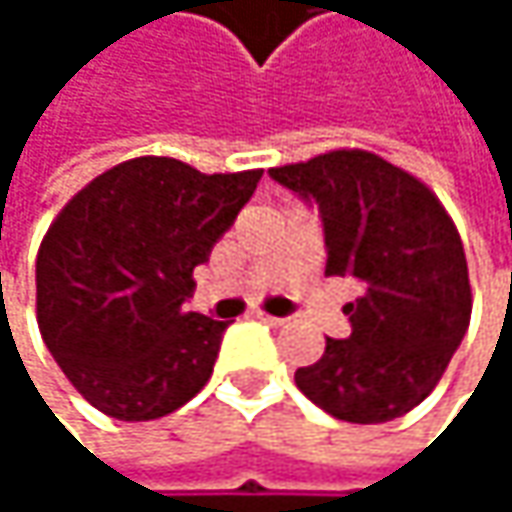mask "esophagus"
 Returning <instances> with one entry per match:
<instances>
[{
	"instance_id": "34e87169",
	"label": "esophagus",
	"mask_w": 512,
	"mask_h": 512,
	"mask_svg": "<svg viewBox=\"0 0 512 512\" xmlns=\"http://www.w3.org/2000/svg\"><path fill=\"white\" fill-rule=\"evenodd\" d=\"M255 317L260 323H266V326H284L287 323L284 317H272V314H263V311H255Z\"/></svg>"
}]
</instances>
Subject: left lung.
Listing matches in <instances>:
<instances>
[{
  "label": "left lung",
  "instance_id": "obj_1",
  "mask_svg": "<svg viewBox=\"0 0 512 512\" xmlns=\"http://www.w3.org/2000/svg\"><path fill=\"white\" fill-rule=\"evenodd\" d=\"M320 210L326 272L350 275V338H326L320 361L296 370L299 391L338 421L385 424L442 379L471 320L462 240L439 198L367 151H332L269 168Z\"/></svg>",
  "mask_w": 512,
  "mask_h": 512
}]
</instances>
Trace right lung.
<instances>
[{
    "mask_svg": "<svg viewBox=\"0 0 512 512\" xmlns=\"http://www.w3.org/2000/svg\"><path fill=\"white\" fill-rule=\"evenodd\" d=\"M260 174H201L139 156L94 177L58 213L35 263L38 326L94 409L154 421L207 385L231 323L183 302Z\"/></svg>",
    "mask_w": 512,
    "mask_h": 512,
    "instance_id": "obj_1",
    "label": "right lung"
}]
</instances>
